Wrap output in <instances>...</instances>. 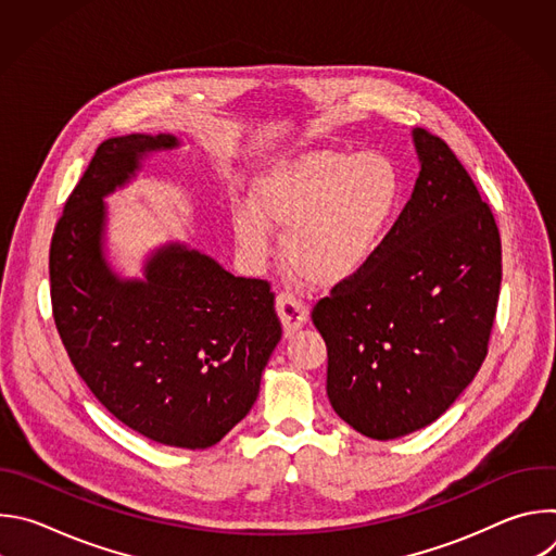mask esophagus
Here are the masks:
<instances>
[{
	"mask_svg": "<svg viewBox=\"0 0 556 556\" xmlns=\"http://www.w3.org/2000/svg\"><path fill=\"white\" fill-rule=\"evenodd\" d=\"M277 312L279 319L283 324L286 337H292L305 321H307V307L301 299H296L290 292H279L277 294Z\"/></svg>",
	"mask_w": 556,
	"mask_h": 556,
	"instance_id": "esophagus-1",
	"label": "esophagus"
}]
</instances>
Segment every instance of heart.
Instances as JSON below:
<instances>
[{
  "label": "heart",
  "mask_w": 556,
  "mask_h": 556,
  "mask_svg": "<svg viewBox=\"0 0 556 556\" xmlns=\"http://www.w3.org/2000/svg\"><path fill=\"white\" fill-rule=\"evenodd\" d=\"M401 200V172L384 153L312 149L260 174L251 200L230 202V226L255 264L273 253L270 226H286L288 268L312 286L332 288L374 260Z\"/></svg>",
  "instance_id": "b5f03b06"
}]
</instances>
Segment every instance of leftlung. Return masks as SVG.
Here are the masks:
<instances>
[{
	"mask_svg": "<svg viewBox=\"0 0 556 556\" xmlns=\"http://www.w3.org/2000/svg\"><path fill=\"white\" fill-rule=\"evenodd\" d=\"M420 176L374 260L316 301L328 399L371 440L438 420L480 371L500 301L502 240L451 147L414 129Z\"/></svg>",
	"mask_w": 556,
	"mask_h": 556,
	"instance_id": "1",
	"label": "left lung"
}]
</instances>
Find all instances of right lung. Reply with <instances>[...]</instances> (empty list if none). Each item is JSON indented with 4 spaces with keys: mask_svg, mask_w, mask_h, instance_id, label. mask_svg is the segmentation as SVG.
I'll list each match as a JSON object with an SVG mask.
<instances>
[{
    "mask_svg": "<svg viewBox=\"0 0 556 556\" xmlns=\"http://www.w3.org/2000/svg\"><path fill=\"white\" fill-rule=\"evenodd\" d=\"M172 134L99 144L65 200L50 244L52 316L65 352L97 401L140 435L178 448L217 444L257 401L281 339L266 279L235 277L180 244L155 251L142 281L103 260V198Z\"/></svg>",
    "mask_w": 556,
    "mask_h": 556,
    "instance_id": "right-lung-1",
    "label": "right lung"
}]
</instances>
